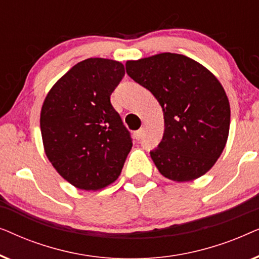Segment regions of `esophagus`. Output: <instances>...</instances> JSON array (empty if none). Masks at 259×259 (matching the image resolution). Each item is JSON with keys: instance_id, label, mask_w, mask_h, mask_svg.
<instances>
[{"instance_id": "esophagus-1", "label": "esophagus", "mask_w": 259, "mask_h": 259, "mask_svg": "<svg viewBox=\"0 0 259 259\" xmlns=\"http://www.w3.org/2000/svg\"><path fill=\"white\" fill-rule=\"evenodd\" d=\"M143 134H144L143 128L138 130V131H136V132H134V138H136L137 140H140L141 138H143Z\"/></svg>"}]
</instances>
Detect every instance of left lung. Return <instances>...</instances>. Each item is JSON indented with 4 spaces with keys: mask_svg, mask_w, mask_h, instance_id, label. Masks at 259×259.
I'll use <instances>...</instances> for the list:
<instances>
[{
    "mask_svg": "<svg viewBox=\"0 0 259 259\" xmlns=\"http://www.w3.org/2000/svg\"><path fill=\"white\" fill-rule=\"evenodd\" d=\"M126 72L154 95L164 112V136L150 152L159 172L175 182L205 175L229 137L230 104L217 77L175 53L127 61Z\"/></svg>",
    "mask_w": 259,
    "mask_h": 259,
    "instance_id": "1",
    "label": "left lung"
}]
</instances>
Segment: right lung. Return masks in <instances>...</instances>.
Returning a JSON list of instances; mask_svg holds the SVG:
<instances>
[{"instance_id": "add662e5", "label": "right lung", "mask_w": 259, "mask_h": 259, "mask_svg": "<svg viewBox=\"0 0 259 259\" xmlns=\"http://www.w3.org/2000/svg\"><path fill=\"white\" fill-rule=\"evenodd\" d=\"M123 75V65L114 60H83L52 87L42 105L46 155L77 189L97 191L114 183L132 148L131 133L111 104Z\"/></svg>"}]
</instances>
